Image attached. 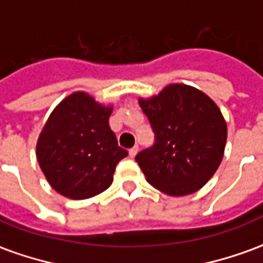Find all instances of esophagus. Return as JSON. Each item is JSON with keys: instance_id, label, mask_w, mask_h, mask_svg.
Here are the masks:
<instances>
[{"instance_id": "1", "label": "esophagus", "mask_w": 263, "mask_h": 263, "mask_svg": "<svg viewBox=\"0 0 263 263\" xmlns=\"http://www.w3.org/2000/svg\"><path fill=\"white\" fill-rule=\"evenodd\" d=\"M138 149H139L138 146H134V148L129 149V156H131V158H135V156H137Z\"/></svg>"}]
</instances>
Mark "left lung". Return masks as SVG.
I'll list each match as a JSON object with an SVG mask.
<instances>
[{"label": "left lung", "mask_w": 263, "mask_h": 263, "mask_svg": "<svg viewBox=\"0 0 263 263\" xmlns=\"http://www.w3.org/2000/svg\"><path fill=\"white\" fill-rule=\"evenodd\" d=\"M155 132L154 146L135 156L155 189L169 196L197 192L218 169L227 124L211 98L186 84H169L158 96L139 98Z\"/></svg>", "instance_id": "left-lung-1"}]
</instances>
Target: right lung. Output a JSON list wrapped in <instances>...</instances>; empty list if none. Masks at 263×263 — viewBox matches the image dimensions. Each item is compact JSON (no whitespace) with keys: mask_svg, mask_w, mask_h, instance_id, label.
<instances>
[{"mask_svg":"<svg viewBox=\"0 0 263 263\" xmlns=\"http://www.w3.org/2000/svg\"><path fill=\"white\" fill-rule=\"evenodd\" d=\"M111 111L84 91L70 94L52 111L37 139L36 158L62 196L84 200L111 186L115 166L128 155L109 128Z\"/></svg>","mask_w":263,"mask_h":263,"instance_id":"1","label":"right lung"}]
</instances>
